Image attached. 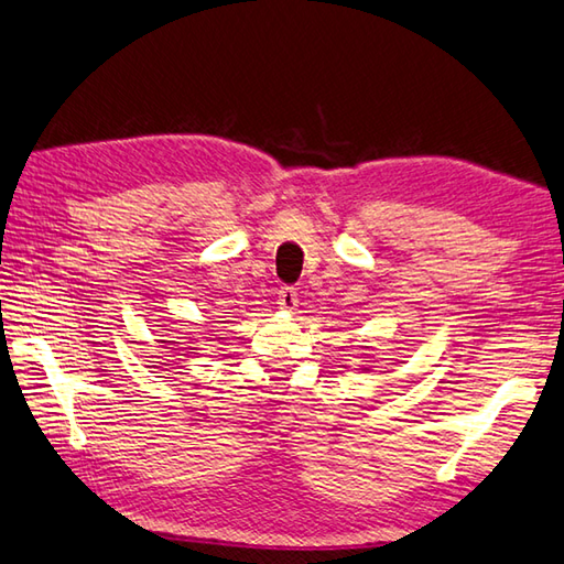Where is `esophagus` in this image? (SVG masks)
Wrapping results in <instances>:
<instances>
[{
	"instance_id": "esophagus-1",
	"label": "esophagus",
	"mask_w": 564,
	"mask_h": 564,
	"mask_svg": "<svg viewBox=\"0 0 564 564\" xmlns=\"http://www.w3.org/2000/svg\"><path fill=\"white\" fill-rule=\"evenodd\" d=\"M279 307L285 312H293L297 307V291L295 288H281L279 291Z\"/></svg>"
}]
</instances>
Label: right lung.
<instances>
[{
  "instance_id": "add662e5",
  "label": "right lung",
  "mask_w": 564,
  "mask_h": 564,
  "mask_svg": "<svg viewBox=\"0 0 564 564\" xmlns=\"http://www.w3.org/2000/svg\"><path fill=\"white\" fill-rule=\"evenodd\" d=\"M192 350H194V348H192Z\"/></svg>"
}]
</instances>
